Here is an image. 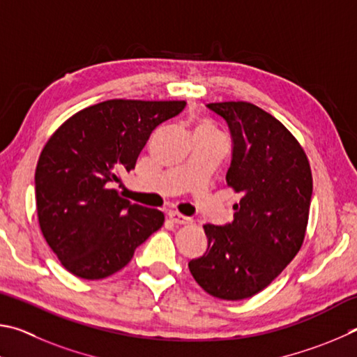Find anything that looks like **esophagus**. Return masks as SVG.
Segmentation results:
<instances>
[{"instance_id":"obj_1","label":"esophagus","mask_w":357,"mask_h":357,"mask_svg":"<svg viewBox=\"0 0 357 357\" xmlns=\"http://www.w3.org/2000/svg\"><path fill=\"white\" fill-rule=\"evenodd\" d=\"M167 216L174 224H190L191 222V218L183 216L182 213H178V211H169Z\"/></svg>"}]
</instances>
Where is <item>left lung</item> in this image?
Masks as SVG:
<instances>
[{"mask_svg": "<svg viewBox=\"0 0 357 357\" xmlns=\"http://www.w3.org/2000/svg\"><path fill=\"white\" fill-rule=\"evenodd\" d=\"M227 122V185L240 195L234 221L205 224L208 248L190 271L208 295L238 301L270 285L303 246L312 172L303 147L276 117L248 102L207 105Z\"/></svg>", "mask_w": 357, "mask_h": 357, "instance_id": "1", "label": "left lung"}]
</instances>
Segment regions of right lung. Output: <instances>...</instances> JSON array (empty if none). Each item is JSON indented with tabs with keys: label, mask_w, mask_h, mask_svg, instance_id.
<instances>
[{
	"label": "right lung",
	"mask_w": 357,
	"mask_h": 357,
	"mask_svg": "<svg viewBox=\"0 0 357 357\" xmlns=\"http://www.w3.org/2000/svg\"><path fill=\"white\" fill-rule=\"evenodd\" d=\"M186 102L106 100L54 131L36 167L40 230L61 264L87 280L108 278L165 222L160 210L131 204L112 182L135 169L152 131Z\"/></svg>",
	"instance_id": "obj_1"
}]
</instances>
